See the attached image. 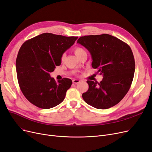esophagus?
I'll return each instance as SVG.
<instances>
[{
	"label": "esophagus",
	"instance_id": "34e87169",
	"mask_svg": "<svg viewBox=\"0 0 152 152\" xmlns=\"http://www.w3.org/2000/svg\"><path fill=\"white\" fill-rule=\"evenodd\" d=\"M72 82L74 83H79L80 81L79 80H77V79H74L72 80Z\"/></svg>",
	"mask_w": 152,
	"mask_h": 152
}]
</instances>
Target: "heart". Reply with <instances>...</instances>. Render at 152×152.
<instances>
[{"instance_id": "obj_1", "label": "heart", "mask_w": 152, "mask_h": 152, "mask_svg": "<svg viewBox=\"0 0 152 152\" xmlns=\"http://www.w3.org/2000/svg\"><path fill=\"white\" fill-rule=\"evenodd\" d=\"M74 53L75 54V55L77 56V58H79L83 53H86V50L79 46L75 47V48L74 49ZM65 55L63 54L61 57V60L64 61L65 60Z\"/></svg>"}]
</instances>
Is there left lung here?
<instances>
[{
  "label": "left lung",
  "mask_w": 152,
  "mask_h": 152,
  "mask_svg": "<svg viewBox=\"0 0 152 152\" xmlns=\"http://www.w3.org/2000/svg\"><path fill=\"white\" fill-rule=\"evenodd\" d=\"M77 43L90 52L92 68L103 75L99 83L87 81L88 89L82 94L83 100L100 109L116 105L126 96L133 82L135 61L132 49L124 41L107 34L82 36Z\"/></svg>",
  "instance_id": "obj_1"
}]
</instances>
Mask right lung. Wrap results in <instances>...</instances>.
<instances>
[{
    "label": "right lung",
    "instance_id": "right-lung-1",
    "mask_svg": "<svg viewBox=\"0 0 152 152\" xmlns=\"http://www.w3.org/2000/svg\"><path fill=\"white\" fill-rule=\"evenodd\" d=\"M77 38L46 33L22 45L15 63L18 80L23 95L33 105L50 109L64 100L72 80L64 78L56 82L50 73L60 65L61 55Z\"/></svg>",
    "mask_w": 152,
    "mask_h": 152
}]
</instances>
